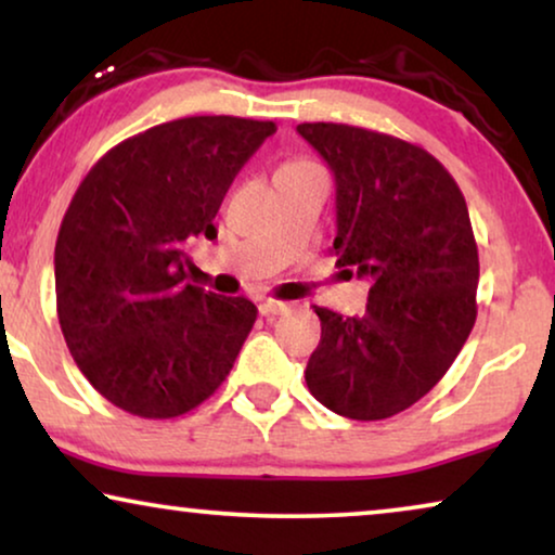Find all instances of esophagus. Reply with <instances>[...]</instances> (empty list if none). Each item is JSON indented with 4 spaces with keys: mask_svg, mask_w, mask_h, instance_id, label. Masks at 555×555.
Returning <instances> with one entry per match:
<instances>
[{
    "mask_svg": "<svg viewBox=\"0 0 555 555\" xmlns=\"http://www.w3.org/2000/svg\"><path fill=\"white\" fill-rule=\"evenodd\" d=\"M287 310H291V306H287V302H283V300H262L260 302V313L264 318L283 315V313H287Z\"/></svg>",
    "mask_w": 555,
    "mask_h": 555,
    "instance_id": "1",
    "label": "esophagus"
}]
</instances>
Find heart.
Here are the masks:
<instances>
[{"label": "heart", "mask_w": 555, "mask_h": 555, "mask_svg": "<svg viewBox=\"0 0 555 555\" xmlns=\"http://www.w3.org/2000/svg\"><path fill=\"white\" fill-rule=\"evenodd\" d=\"M306 169H318L313 162H306V158H298V162H287L280 166L278 173H291V171H306Z\"/></svg>", "instance_id": "obj_1"}]
</instances>
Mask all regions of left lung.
<instances>
[{
    "label": "left lung",
    "mask_w": 555,
    "mask_h": 555,
    "mask_svg": "<svg viewBox=\"0 0 555 555\" xmlns=\"http://www.w3.org/2000/svg\"><path fill=\"white\" fill-rule=\"evenodd\" d=\"M298 133L336 179L338 264L371 283L361 318L315 306L306 384L340 416L389 420L447 374L475 325L480 260L465 196L414 143L346 124Z\"/></svg>",
    "instance_id": "left-lung-1"
}]
</instances>
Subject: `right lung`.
<instances>
[{
    "label": "right lung",
    "instance_id": "obj_1",
    "mask_svg": "<svg viewBox=\"0 0 555 555\" xmlns=\"http://www.w3.org/2000/svg\"><path fill=\"white\" fill-rule=\"evenodd\" d=\"M275 131L234 116L169 120L80 181L55 245L57 318L82 376L124 412L171 420L230 374L257 308L189 283L186 247L217 237L227 189Z\"/></svg>",
    "mask_w": 555,
    "mask_h": 555
}]
</instances>
